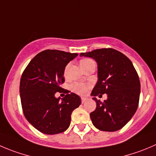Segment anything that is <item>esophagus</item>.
Segmentation results:
<instances>
[{
	"mask_svg": "<svg viewBox=\"0 0 156 156\" xmlns=\"http://www.w3.org/2000/svg\"><path fill=\"white\" fill-rule=\"evenodd\" d=\"M87 100V98L86 97H82L81 98V101H82V103H84Z\"/></svg>",
	"mask_w": 156,
	"mask_h": 156,
	"instance_id": "1",
	"label": "esophagus"
}]
</instances>
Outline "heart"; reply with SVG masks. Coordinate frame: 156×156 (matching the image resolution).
Returning a JSON list of instances; mask_svg holds the SVG:
<instances>
[{
  "label": "heart",
  "mask_w": 156,
  "mask_h": 156,
  "mask_svg": "<svg viewBox=\"0 0 156 156\" xmlns=\"http://www.w3.org/2000/svg\"><path fill=\"white\" fill-rule=\"evenodd\" d=\"M90 60H90V59H84V60H82L80 61V65L84 64V63H87V62L90 61ZM89 87H90V85H87V84L76 83L73 87V90L74 92H76V93H79V94H84L87 91Z\"/></svg>",
  "instance_id": "obj_1"
}]
</instances>
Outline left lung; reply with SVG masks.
<instances>
[{"label":"left lung","instance_id":"left-lung-1","mask_svg":"<svg viewBox=\"0 0 156 156\" xmlns=\"http://www.w3.org/2000/svg\"><path fill=\"white\" fill-rule=\"evenodd\" d=\"M80 57L93 58L97 63L98 80L91 93L96 108L90 113L92 122L102 131L122 129L134 115L140 95V81L129 59L112 48L81 53ZM106 93L108 99L97 101L95 96Z\"/></svg>","mask_w":156,"mask_h":156}]
</instances>
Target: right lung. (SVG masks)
Masks as SVG:
<instances>
[{"instance_id":"add662e5","label":"right lung","mask_w":156,"mask_h":156,"mask_svg":"<svg viewBox=\"0 0 156 156\" xmlns=\"http://www.w3.org/2000/svg\"><path fill=\"white\" fill-rule=\"evenodd\" d=\"M78 53L47 50L36 55L21 76L20 95L25 117L41 133L54 135L69 128L73 111L81 104V99L73 93L64 98L55 93L63 90L66 65Z\"/></svg>"}]
</instances>
